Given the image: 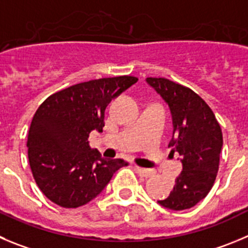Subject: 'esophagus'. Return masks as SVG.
<instances>
[{
	"instance_id": "34e87169",
	"label": "esophagus",
	"mask_w": 248,
	"mask_h": 248,
	"mask_svg": "<svg viewBox=\"0 0 248 248\" xmlns=\"http://www.w3.org/2000/svg\"><path fill=\"white\" fill-rule=\"evenodd\" d=\"M135 170L137 171V172L140 173V176H143V177H152V176H154V173H155L153 170H150V169L140 168V166H136Z\"/></svg>"
}]
</instances>
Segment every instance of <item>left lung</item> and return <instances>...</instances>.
<instances>
[{
  "label": "left lung",
  "instance_id": "1",
  "mask_svg": "<svg viewBox=\"0 0 248 248\" xmlns=\"http://www.w3.org/2000/svg\"><path fill=\"white\" fill-rule=\"evenodd\" d=\"M168 104L172 119V138L169 147L177 152L182 171L169 197L158 201L171 210L194 207L209 193L219 170L223 133L214 112L189 88L166 78L145 79Z\"/></svg>",
  "mask_w": 248,
  "mask_h": 248
}]
</instances>
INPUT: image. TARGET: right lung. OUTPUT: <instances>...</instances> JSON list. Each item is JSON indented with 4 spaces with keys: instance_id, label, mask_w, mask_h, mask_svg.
<instances>
[{
    "instance_id": "add662e5",
    "label": "right lung",
    "mask_w": 248,
    "mask_h": 248,
    "mask_svg": "<svg viewBox=\"0 0 248 248\" xmlns=\"http://www.w3.org/2000/svg\"><path fill=\"white\" fill-rule=\"evenodd\" d=\"M137 80L121 76L79 83L39 106L28 133V158L36 185L51 202L63 208L87 204L128 165L104 159L88 138L94 129L103 132L106 106Z\"/></svg>"
}]
</instances>
